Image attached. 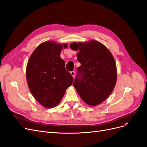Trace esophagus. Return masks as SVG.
<instances>
[{
	"mask_svg": "<svg viewBox=\"0 0 147 147\" xmlns=\"http://www.w3.org/2000/svg\"><path fill=\"white\" fill-rule=\"evenodd\" d=\"M70 74L72 75V76L74 78V77H75V72H74V71H72V72H70Z\"/></svg>",
	"mask_w": 147,
	"mask_h": 147,
	"instance_id": "obj_1",
	"label": "esophagus"
}]
</instances>
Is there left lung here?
Here are the masks:
<instances>
[{"label":"left lung","mask_w":147,"mask_h":147,"mask_svg":"<svg viewBox=\"0 0 147 147\" xmlns=\"http://www.w3.org/2000/svg\"><path fill=\"white\" fill-rule=\"evenodd\" d=\"M81 65L74 86L82 99L96 106L110 95L115 86L117 70L113 56L103 44L94 40L87 42H74L70 45Z\"/></svg>","instance_id":"8db88e82"}]
</instances>
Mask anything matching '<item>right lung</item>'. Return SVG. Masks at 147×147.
Wrapping results in <instances>:
<instances>
[{
    "label": "right lung",
    "mask_w": 147,
    "mask_h": 147,
    "mask_svg": "<svg viewBox=\"0 0 147 147\" xmlns=\"http://www.w3.org/2000/svg\"><path fill=\"white\" fill-rule=\"evenodd\" d=\"M67 44L55 41L39 45L30 56L26 67V79L34 98L45 108L58 104L74 78L65 70V62L60 57L62 49Z\"/></svg>",
    "instance_id": "right-lung-1"
}]
</instances>
